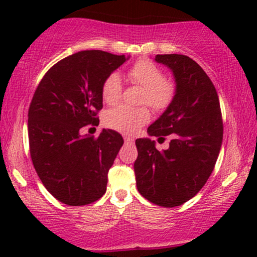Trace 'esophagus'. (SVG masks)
Segmentation results:
<instances>
[{"instance_id":"1","label":"esophagus","mask_w":257,"mask_h":257,"mask_svg":"<svg viewBox=\"0 0 257 257\" xmlns=\"http://www.w3.org/2000/svg\"><path fill=\"white\" fill-rule=\"evenodd\" d=\"M124 141H125V144H133L134 143V139L133 138H131V137H124Z\"/></svg>"}]
</instances>
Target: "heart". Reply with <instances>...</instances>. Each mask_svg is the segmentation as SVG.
<instances>
[{"instance_id":"1","label":"heart","mask_w":257,"mask_h":257,"mask_svg":"<svg viewBox=\"0 0 257 257\" xmlns=\"http://www.w3.org/2000/svg\"><path fill=\"white\" fill-rule=\"evenodd\" d=\"M128 78L132 83L144 88L143 102L153 110L162 111L172 104L175 95V84L164 79V73L150 60H139L129 69ZM102 100L107 105H114L122 96V79L118 73L108 75L102 83ZM150 118V112L145 107H129L122 105L112 108L106 113L105 123L108 128L123 133L134 134Z\"/></svg>"}]
</instances>
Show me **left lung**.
I'll use <instances>...</instances> for the list:
<instances>
[{"label":"left lung","mask_w":257,"mask_h":257,"mask_svg":"<svg viewBox=\"0 0 257 257\" xmlns=\"http://www.w3.org/2000/svg\"><path fill=\"white\" fill-rule=\"evenodd\" d=\"M155 61L172 71L175 95L147 134L172 140L169 149L158 151L150 138L137 139L134 172L141 196L173 208L193 198L211 175L223 126L216 89L196 61L181 54H158Z\"/></svg>","instance_id":"8db88e82"}]
</instances>
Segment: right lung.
Here are the masks:
<instances>
[{
  "mask_svg": "<svg viewBox=\"0 0 257 257\" xmlns=\"http://www.w3.org/2000/svg\"><path fill=\"white\" fill-rule=\"evenodd\" d=\"M129 58L75 53L49 69L35 91L28 122L32 163L44 187L64 204H90L106 192L108 169L124 141L112 129L98 138L81 129L99 124L102 83Z\"/></svg>",
  "mask_w": 257,
  "mask_h": 257,
  "instance_id": "obj_1",
  "label": "right lung"
}]
</instances>
